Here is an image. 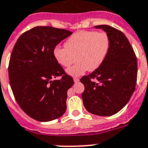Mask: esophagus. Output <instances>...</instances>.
<instances>
[{
	"mask_svg": "<svg viewBox=\"0 0 148 148\" xmlns=\"http://www.w3.org/2000/svg\"><path fill=\"white\" fill-rule=\"evenodd\" d=\"M73 80H74V82L75 83H78L79 82V79H78V78H74V79H73Z\"/></svg>",
	"mask_w": 148,
	"mask_h": 148,
	"instance_id": "esophagus-1",
	"label": "esophagus"
}]
</instances>
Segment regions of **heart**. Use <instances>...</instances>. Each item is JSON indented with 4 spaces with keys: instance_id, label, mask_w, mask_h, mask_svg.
Wrapping results in <instances>:
<instances>
[{
    "instance_id": "heart-1",
    "label": "heart",
    "mask_w": 148,
    "mask_h": 148,
    "mask_svg": "<svg viewBox=\"0 0 148 148\" xmlns=\"http://www.w3.org/2000/svg\"><path fill=\"white\" fill-rule=\"evenodd\" d=\"M64 46L54 49V58L60 65L67 67L75 62L76 56L78 62L66 72L71 76H79L102 65L109 51L110 39L106 32L79 31L65 42Z\"/></svg>"
}]
</instances>
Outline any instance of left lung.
Instances as JSON below:
<instances>
[{
    "instance_id": "8db88e82",
    "label": "left lung",
    "mask_w": 148,
    "mask_h": 148,
    "mask_svg": "<svg viewBox=\"0 0 148 148\" xmlns=\"http://www.w3.org/2000/svg\"><path fill=\"white\" fill-rule=\"evenodd\" d=\"M94 28L102 29L108 35L110 48L102 65L80 79L84 85L82 98L90 113L111 116L127 104L135 91L137 59L128 39L121 31L106 25Z\"/></svg>"
}]
</instances>
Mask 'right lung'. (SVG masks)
Instances as JSON below:
<instances>
[{
	"mask_svg": "<svg viewBox=\"0 0 148 148\" xmlns=\"http://www.w3.org/2000/svg\"><path fill=\"white\" fill-rule=\"evenodd\" d=\"M72 34L38 26L21 34L14 45L8 68L11 89L20 108L36 121H53L66 110L67 90L74 82L55 60L53 50ZM60 75L61 79L53 81Z\"/></svg>",
	"mask_w": 148,
	"mask_h": 148,
	"instance_id": "1",
	"label": "right lung"
}]
</instances>
